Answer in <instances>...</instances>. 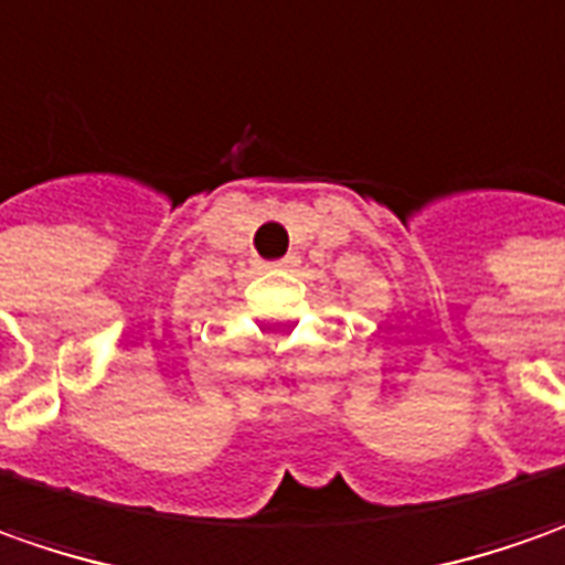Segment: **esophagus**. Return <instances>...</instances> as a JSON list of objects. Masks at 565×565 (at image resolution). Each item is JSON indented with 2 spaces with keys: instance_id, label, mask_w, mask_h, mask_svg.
<instances>
[{
  "instance_id": "obj_1",
  "label": "esophagus",
  "mask_w": 565,
  "mask_h": 565,
  "mask_svg": "<svg viewBox=\"0 0 565 565\" xmlns=\"http://www.w3.org/2000/svg\"><path fill=\"white\" fill-rule=\"evenodd\" d=\"M297 265V256H284L281 263H271V268H294Z\"/></svg>"
}]
</instances>
